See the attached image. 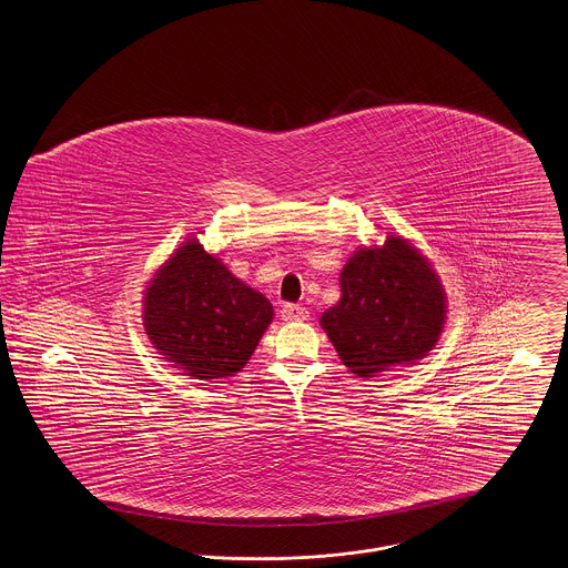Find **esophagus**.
Segmentation results:
<instances>
[{
    "label": "esophagus",
    "mask_w": 568,
    "mask_h": 568,
    "mask_svg": "<svg viewBox=\"0 0 568 568\" xmlns=\"http://www.w3.org/2000/svg\"><path fill=\"white\" fill-rule=\"evenodd\" d=\"M281 317L285 322H304V320H308V311L301 304H283Z\"/></svg>",
    "instance_id": "obj_1"
}]
</instances>
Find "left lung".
Wrapping results in <instances>:
<instances>
[{
    "label": "left lung",
    "mask_w": 568,
    "mask_h": 568,
    "mask_svg": "<svg viewBox=\"0 0 568 568\" xmlns=\"http://www.w3.org/2000/svg\"><path fill=\"white\" fill-rule=\"evenodd\" d=\"M446 296L429 262L399 235L354 253L341 270V301L322 315L343 365L373 377L434 349Z\"/></svg>",
    "instance_id": "8db88e82"
}]
</instances>
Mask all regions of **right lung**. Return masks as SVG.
<instances>
[{
    "mask_svg": "<svg viewBox=\"0 0 568 568\" xmlns=\"http://www.w3.org/2000/svg\"><path fill=\"white\" fill-rule=\"evenodd\" d=\"M272 315L266 296L235 278L197 240L169 257L143 302L152 345L195 379L230 377L244 367Z\"/></svg>",
    "mask_w": 568,
    "mask_h": 568,
    "instance_id": "obj_1",
    "label": "right lung"
}]
</instances>
